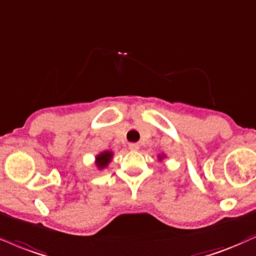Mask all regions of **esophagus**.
<instances>
[{
	"instance_id": "esophagus-1",
	"label": "esophagus",
	"mask_w": 256,
	"mask_h": 256,
	"mask_svg": "<svg viewBox=\"0 0 256 256\" xmlns=\"http://www.w3.org/2000/svg\"><path fill=\"white\" fill-rule=\"evenodd\" d=\"M128 149H130V150H138V149H140V146H138V144H136V143H131V144H128Z\"/></svg>"
}]
</instances>
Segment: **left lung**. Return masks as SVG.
Here are the masks:
<instances>
[{
  "instance_id": "8db88e82",
  "label": "left lung",
  "mask_w": 256,
  "mask_h": 256,
  "mask_svg": "<svg viewBox=\"0 0 256 256\" xmlns=\"http://www.w3.org/2000/svg\"><path fill=\"white\" fill-rule=\"evenodd\" d=\"M158 158H160V160H162L163 158H164V155H162V156H161V155H160V156H158Z\"/></svg>"
}]
</instances>
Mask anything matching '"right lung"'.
I'll return each instance as SVG.
<instances>
[{
	"mask_svg": "<svg viewBox=\"0 0 256 256\" xmlns=\"http://www.w3.org/2000/svg\"><path fill=\"white\" fill-rule=\"evenodd\" d=\"M112 156L113 152H104L95 158V164L98 169H104L108 166V163L112 161Z\"/></svg>",
	"mask_w": 256,
	"mask_h": 256,
	"instance_id": "right-lung-1",
	"label": "right lung"
}]
</instances>
